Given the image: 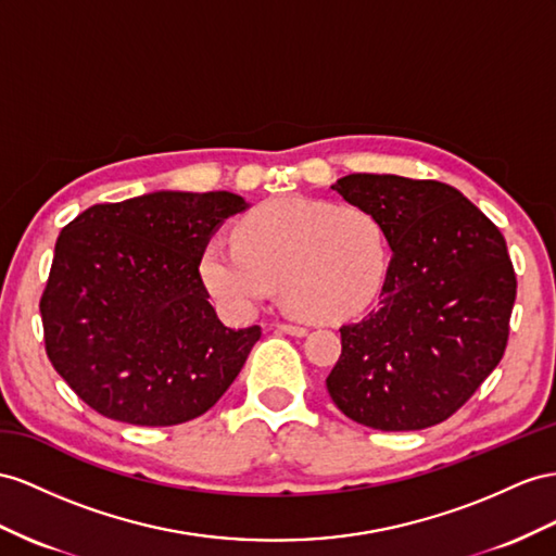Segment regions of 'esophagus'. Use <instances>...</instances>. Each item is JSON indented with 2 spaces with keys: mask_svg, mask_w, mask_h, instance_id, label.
<instances>
[{
  "mask_svg": "<svg viewBox=\"0 0 556 556\" xmlns=\"http://www.w3.org/2000/svg\"><path fill=\"white\" fill-rule=\"evenodd\" d=\"M277 329L281 333H291V336H305L307 333V329L301 324H277Z\"/></svg>",
  "mask_w": 556,
  "mask_h": 556,
  "instance_id": "1",
  "label": "esophagus"
}]
</instances>
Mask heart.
<instances>
[{
    "mask_svg": "<svg viewBox=\"0 0 556 556\" xmlns=\"http://www.w3.org/2000/svg\"><path fill=\"white\" fill-rule=\"evenodd\" d=\"M388 263L386 227L371 211L281 197L247 213L235 241H208L202 277L232 315H251L281 283L293 315L338 321L376 301Z\"/></svg>",
    "mask_w": 556,
    "mask_h": 556,
    "instance_id": "b5f03b06",
    "label": "heart"
}]
</instances>
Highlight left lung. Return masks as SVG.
<instances>
[{
    "instance_id": "left-lung-1",
    "label": "left lung",
    "mask_w": 556,
    "mask_h": 556,
    "mask_svg": "<svg viewBox=\"0 0 556 556\" xmlns=\"http://www.w3.org/2000/svg\"><path fill=\"white\" fill-rule=\"evenodd\" d=\"M331 188L382 223L392 261L378 305L340 326L343 350L326 390L374 430L444 422L507 348L517 275L505 237L439 180L352 174Z\"/></svg>"
}]
</instances>
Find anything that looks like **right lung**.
<instances>
[{"label": "right lung", "mask_w": 556, "mask_h": 556, "mask_svg": "<svg viewBox=\"0 0 556 556\" xmlns=\"http://www.w3.org/2000/svg\"><path fill=\"white\" fill-rule=\"evenodd\" d=\"M249 204L232 192H152L67 223L39 312L49 362L110 420L168 427L216 404L261 326L227 329L199 275L213 230Z\"/></svg>", "instance_id": "obj_1"}]
</instances>
